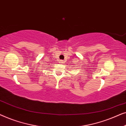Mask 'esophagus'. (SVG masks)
I'll return each mask as SVG.
<instances>
[{
	"label": "esophagus",
	"instance_id": "esophagus-1",
	"mask_svg": "<svg viewBox=\"0 0 126 126\" xmlns=\"http://www.w3.org/2000/svg\"><path fill=\"white\" fill-rule=\"evenodd\" d=\"M63 60H60V63H63Z\"/></svg>",
	"mask_w": 126,
	"mask_h": 126
}]
</instances>
